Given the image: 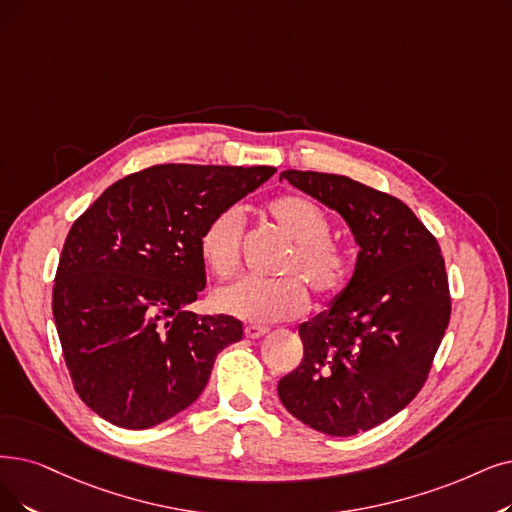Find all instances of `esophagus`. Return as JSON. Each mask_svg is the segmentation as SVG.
Instances as JSON below:
<instances>
[{
	"instance_id": "34e87169",
	"label": "esophagus",
	"mask_w": 512,
	"mask_h": 512,
	"mask_svg": "<svg viewBox=\"0 0 512 512\" xmlns=\"http://www.w3.org/2000/svg\"><path fill=\"white\" fill-rule=\"evenodd\" d=\"M267 332H269V327H264V325H245V336L252 340L262 338Z\"/></svg>"
}]
</instances>
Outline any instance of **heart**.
<instances>
[{"label":"heart","mask_w":512,"mask_h":512,"mask_svg":"<svg viewBox=\"0 0 512 512\" xmlns=\"http://www.w3.org/2000/svg\"><path fill=\"white\" fill-rule=\"evenodd\" d=\"M269 220L292 241L275 281H239L216 294V306L233 317L269 323L300 317L309 309V294L301 282L321 298L332 300L349 281V258L330 237V218L317 201L304 195H279L267 203ZM243 218L237 208L216 212L199 233L203 267L216 279H231L241 262ZM303 280L300 282L299 279Z\"/></svg>","instance_id":"obj_1"}]
</instances>
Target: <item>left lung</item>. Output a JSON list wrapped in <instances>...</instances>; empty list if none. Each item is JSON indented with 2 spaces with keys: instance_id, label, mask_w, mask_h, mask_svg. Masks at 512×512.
<instances>
[{
  "instance_id": "left-lung-1",
  "label": "left lung",
  "mask_w": 512,
  "mask_h": 512,
  "mask_svg": "<svg viewBox=\"0 0 512 512\" xmlns=\"http://www.w3.org/2000/svg\"><path fill=\"white\" fill-rule=\"evenodd\" d=\"M279 178L336 210L359 245L346 288L298 327L304 357L279 380V399L319 433L370 431L420 393L433 367L452 315L441 248L393 195L338 174Z\"/></svg>"
}]
</instances>
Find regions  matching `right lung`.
<instances>
[{"label":"right lung","mask_w":512,"mask_h":512,"mask_svg":"<svg viewBox=\"0 0 512 512\" xmlns=\"http://www.w3.org/2000/svg\"><path fill=\"white\" fill-rule=\"evenodd\" d=\"M275 172L163 163L117 180L73 222L52 313L75 391L100 418L130 431L170 420L241 340L239 319L189 311L206 288L197 241Z\"/></svg>","instance_id":"obj_1"}]
</instances>
